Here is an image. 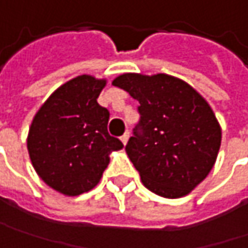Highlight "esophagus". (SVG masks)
<instances>
[{
	"label": "esophagus",
	"instance_id": "1",
	"mask_svg": "<svg viewBox=\"0 0 248 248\" xmlns=\"http://www.w3.org/2000/svg\"><path fill=\"white\" fill-rule=\"evenodd\" d=\"M128 138H130V131H125V133L121 135V141H123V144H124V145L127 144Z\"/></svg>",
	"mask_w": 248,
	"mask_h": 248
}]
</instances>
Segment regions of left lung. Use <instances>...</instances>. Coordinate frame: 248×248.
Here are the masks:
<instances>
[{
  "instance_id": "obj_1",
  "label": "left lung",
  "mask_w": 248,
  "mask_h": 248,
  "mask_svg": "<svg viewBox=\"0 0 248 248\" xmlns=\"http://www.w3.org/2000/svg\"><path fill=\"white\" fill-rule=\"evenodd\" d=\"M113 84L138 100L140 120L125 151L151 192L181 198L213 168L221 130L210 106L184 80L125 73Z\"/></svg>"
}]
</instances>
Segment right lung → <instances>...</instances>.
I'll return each mask as SVG.
<instances>
[{
  "instance_id": "add662e5",
  "label": "right lung",
  "mask_w": 248,
  "mask_h": 248,
  "mask_svg": "<svg viewBox=\"0 0 248 248\" xmlns=\"http://www.w3.org/2000/svg\"><path fill=\"white\" fill-rule=\"evenodd\" d=\"M106 80L83 75L61 86L36 113L28 135L32 165L46 185L67 196L97 185L113 150L123 142L107 131L110 113L97 103Z\"/></svg>"
}]
</instances>
